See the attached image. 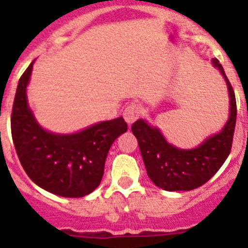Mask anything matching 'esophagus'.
<instances>
[{"label":"esophagus","mask_w":248,"mask_h":248,"mask_svg":"<svg viewBox=\"0 0 248 248\" xmlns=\"http://www.w3.org/2000/svg\"><path fill=\"white\" fill-rule=\"evenodd\" d=\"M140 114H141V108H140V105L130 104L127 108L124 109V121L127 122V124H132L138 118H139Z\"/></svg>","instance_id":"obj_1"}]
</instances>
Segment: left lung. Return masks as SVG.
I'll use <instances>...</instances> for the list:
<instances>
[{"mask_svg":"<svg viewBox=\"0 0 248 248\" xmlns=\"http://www.w3.org/2000/svg\"><path fill=\"white\" fill-rule=\"evenodd\" d=\"M212 64L223 75L229 93L231 113L221 131L208 136L194 149H180L167 143L158 128L147 121L138 120L131 126L148 176L163 190H192L203 185L219 171L231 153L237 121L235 95L219 60L212 59Z\"/></svg>","mask_w":248,"mask_h":248,"instance_id":"8db88e82","label":"left lung"}]
</instances>
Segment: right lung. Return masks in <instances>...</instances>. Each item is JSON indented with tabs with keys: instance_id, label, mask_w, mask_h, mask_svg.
Returning a JSON list of instances; mask_svg holds the SVG:
<instances>
[{
	"instance_id": "obj_1",
	"label": "right lung",
	"mask_w": 248,
	"mask_h": 248,
	"mask_svg": "<svg viewBox=\"0 0 248 248\" xmlns=\"http://www.w3.org/2000/svg\"><path fill=\"white\" fill-rule=\"evenodd\" d=\"M31 63L17 83L11 113L15 151L29 179L60 197L79 198L99 186L113 141L127 131L122 117L99 122L76 134H52L42 128L27 100Z\"/></svg>"
}]
</instances>
